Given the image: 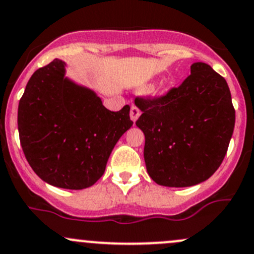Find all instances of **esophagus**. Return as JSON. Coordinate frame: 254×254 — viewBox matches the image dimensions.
I'll use <instances>...</instances> for the list:
<instances>
[{
	"label": "esophagus",
	"instance_id": "esophagus-1",
	"mask_svg": "<svg viewBox=\"0 0 254 254\" xmlns=\"http://www.w3.org/2000/svg\"><path fill=\"white\" fill-rule=\"evenodd\" d=\"M141 114V111L137 108L136 106H132L131 109H130V118H131L132 122H136V120L138 119V117H140Z\"/></svg>",
	"mask_w": 254,
	"mask_h": 254
}]
</instances>
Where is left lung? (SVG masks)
I'll return each mask as SVG.
<instances>
[{
	"instance_id": "1",
	"label": "left lung",
	"mask_w": 254,
	"mask_h": 254,
	"mask_svg": "<svg viewBox=\"0 0 254 254\" xmlns=\"http://www.w3.org/2000/svg\"><path fill=\"white\" fill-rule=\"evenodd\" d=\"M142 114L146 168L152 180L188 188L209 179L220 167L235 127L228 82L208 64L191 65L179 87L157 98L136 97Z\"/></svg>"
}]
</instances>
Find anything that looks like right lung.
Segmentation results:
<instances>
[{
	"label": "right lung",
	"mask_w": 254,
	"mask_h": 254,
	"mask_svg": "<svg viewBox=\"0 0 254 254\" xmlns=\"http://www.w3.org/2000/svg\"><path fill=\"white\" fill-rule=\"evenodd\" d=\"M130 107L112 112L87 87L65 78L61 60L37 69L18 106L25 158L39 178L68 190L92 186L127 130Z\"/></svg>",
	"instance_id": "1"
}]
</instances>
